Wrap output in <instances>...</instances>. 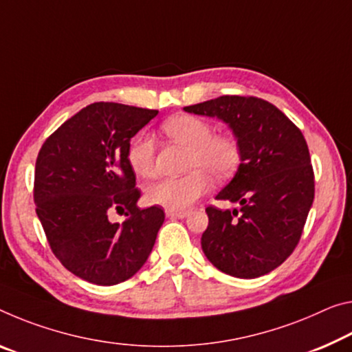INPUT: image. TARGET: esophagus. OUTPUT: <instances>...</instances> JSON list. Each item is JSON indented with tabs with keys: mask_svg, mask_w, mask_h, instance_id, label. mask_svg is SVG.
<instances>
[{
	"mask_svg": "<svg viewBox=\"0 0 352 352\" xmlns=\"http://www.w3.org/2000/svg\"><path fill=\"white\" fill-rule=\"evenodd\" d=\"M166 214L169 217H178V219H185V217L189 214V211H172L167 210Z\"/></svg>",
	"mask_w": 352,
	"mask_h": 352,
	"instance_id": "obj_1",
	"label": "esophagus"
}]
</instances>
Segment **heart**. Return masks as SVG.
Wrapping results in <instances>:
<instances>
[{"label":"heart","instance_id":"1","mask_svg":"<svg viewBox=\"0 0 352 352\" xmlns=\"http://www.w3.org/2000/svg\"><path fill=\"white\" fill-rule=\"evenodd\" d=\"M163 131L172 141L189 147L186 169L178 178H161L146 189L150 204L166 210L182 211L204 196L214 180H227L241 164V147L232 133H216L200 117L180 114L167 119ZM126 161L138 177L150 178L155 174V144L148 135H138L126 148Z\"/></svg>","mask_w":352,"mask_h":352}]
</instances>
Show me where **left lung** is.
Here are the masks:
<instances>
[{
	"mask_svg": "<svg viewBox=\"0 0 352 352\" xmlns=\"http://www.w3.org/2000/svg\"><path fill=\"white\" fill-rule=\"evenodd\" d=\"M183 109L226 122L241 147L235 177L216 196L239 208H206L204 254L228 276L267 274L298 246L314 204V167L302 133L256 97L222 96Z\"/></svg>",
	"mask_w": 352,
	"mask_h": 352,
	"instance_id": "left-lung-1",
	"label": "left lung"
}]
</instances>
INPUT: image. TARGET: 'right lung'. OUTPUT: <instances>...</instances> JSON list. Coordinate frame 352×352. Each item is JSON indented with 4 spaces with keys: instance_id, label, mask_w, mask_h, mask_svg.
I'll list each match as a JSON object with an SVG mask.
<instances>
[{
    "instance_id": "right-lung-1",
    "label": "right lung",
    "mask_w": 352,
    "mask_h": 352,
    "mask_svg": "<svg viewBox=\"0 0 352 352\" xmlns=\"http://www.w3.org/2000/svg\"><path fill=\"white\" fill-rule=\"evenodd\" d=\"M156 114L92 103L65 120L37 155L36 213L56 258L82 280L106 287L125 282L152 252L164 211L138 206L141 191L126 148ZM113 209L127 210L122 225L109 222Z\"/></svg>"
}]
</instances>
